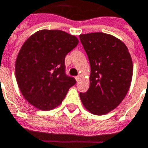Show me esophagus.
<instances>
[{
  "label": "esophagus",
  "mask_w": 148,
  "mask_h": 148,
  "mask_svg": "<svg viewBox=\"0 0 148 148\" xmlns=\"http://www.w3.org/2000/svg\"><path fill=\"white\" fill-rule=\"evenodd\" d=\"M75 79H76L77 82H79V80H80V76H77L76 77H75Z\"/></svg>",
  "instance_id": "obj_1"
}]
</instances>
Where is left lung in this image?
Listing matches in <instances>:
<instances>
[{
  "mask_svg": "<svg viewBox=\"0 0 148 148\" xmlns=\"http://www.w3.org/2000/svg\"><path fill=\"white\" fill-rule=\"evenodd\" d=\"M80 40L91 66L90 87L80 92L84 106L95 115L116 108L131 84L133 62L126 45L103 32L82 34Z\"/></svg>",
  "mask_w": 148,
  "mask_h": 148,
  "instance_id": "1",
  "label": "left lung"
}]
</instances>
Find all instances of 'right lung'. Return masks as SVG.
I'll use <instances>...</instances> for the list:
<instances>
[{
    "label": "right lung",
    "instance_id": "add662e5",
    "mask_svg": "<svg viewBox=\"0 0 148 148\" xmlns=\"http://www.w3.org/2000/svg\"><path fill=\"white\" fill-rule=\"evenodd\" d=\"M78 39L61 30H41L25 42L17 56L15 76L18 88L30 104L40 110L58 106L76 84L66 74L65 56Z\"/></svg>",
    "mask_w": 148,
    "mask_h": 148
}]
</instances>
